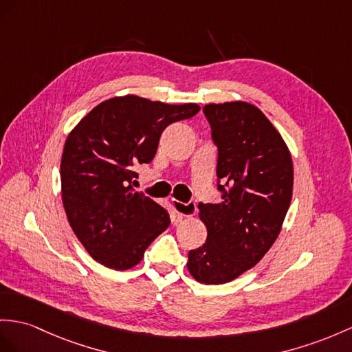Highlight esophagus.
Returning a JSON list of instances; mask_svg holds the SVG:
<instances>
[{
	"label": "esophagus",
	"instance_id": "1",
	"mask_svg": "<svg viewBox=\"0 0 352 352\" xmlns=\"http://www.w3.org/2000/svg\"><path fill=\"white\" fill-rule=\"evenodd\" d=\"M171 206H173L175 212L177 213V218L182 219V218H190L192 217L197 208H195V203H182V201H177V200H171Z\"/></svg>",
	"mask_w": 352,
	"mask_h": 352
}]
</instances>
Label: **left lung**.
Listing matches in <instances>:
<instances>
[{
	"instance_id": "1",
	"label": "left lung",
	"mask_w": 352,
	"mask_h": 352,
	"mask_svg": "<svg viewBox=\"0 0 352 352\" xmlns=\"http://www.w3.org/2000/svg\"><path fill=\"white\" fill-rule=\"evenodd\" d=\"M203 113L218 148L221 203H200L208 228L203 246L188 254V270L208 285L226 284L265 255L293 195V160L263 111L250 102L206 104Z\"/></svg>"
}]
</instances>
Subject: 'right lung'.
<instances>
[{
    "instance_id": "add662e5",
    "label": "right lung",
    "mask_w": 352,
    "mask_h": 352,
    "mask_svg": "<svg viewBox=\"0 0 352 352\" xmlns=\"http://www.w3.org/2000/svg\"><path fill=\"white\" fill-rule=\"evenodd\" d=\"M199 110L194 102L115 97L94 107L68 134L61 158L63 204L94 260L113 270L131 269L170 226L162 206L134 191V168L153 160L170 124Z\"/></svg>"
}]
</instances>
